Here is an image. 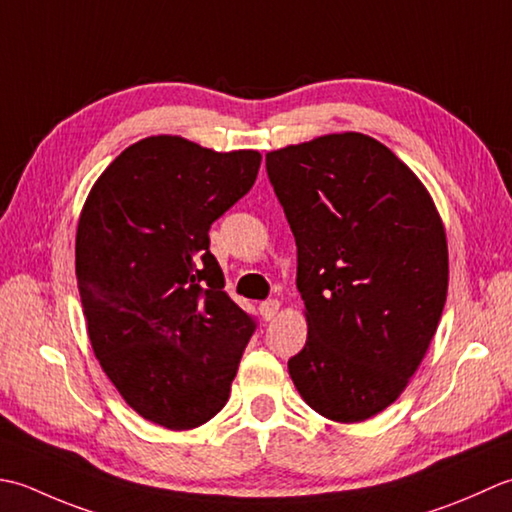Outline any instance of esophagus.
Listing matches in <instances>:
<instances>
[{"instance_id": "esophagus-1", "label": "esophagus", "mask_w": 512, "mask_h": 512, "mask_svg": "<svg viewBox=\"0 0 512 512\" xmlns=\"http://www.w3.org/2000/svg\"><path fill=\"white\" fill-rule=\"evenodd\" d=\"M260 316H263L265 320H271V318H276V314L280 311V302L278 300H265V302H260Z\"/></svg>"}]
</instances>
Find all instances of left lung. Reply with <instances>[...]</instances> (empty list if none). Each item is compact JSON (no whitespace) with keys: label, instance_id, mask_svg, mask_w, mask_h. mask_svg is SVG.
Wrapping results in <instances>:
<instances>
[{"label":"left lung","instance_id":"1","mask_svg":"<svg viewBox=\"0 0 512 512\" xmlns=\"http://www.w3.org/2000/svg\"><path fill=\"white\" fill-rule=\"evenodd\" d=\"M265 163L305 300L307 342L289 375L322 417L364 422L400 398L440 325L444 223L409 165L367 134H325Z\"/></svg>","mask_w":512,"mask_h":512}]
</instances>
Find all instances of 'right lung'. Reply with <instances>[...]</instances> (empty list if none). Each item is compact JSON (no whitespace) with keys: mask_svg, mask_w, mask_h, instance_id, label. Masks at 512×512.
I'll return each instance as SVG.
<instances>
[{"mask_svg":"<svg viewBox=\"0 0 512 512\" xmlns=\"http://www.w3.org/2000/svg\"><path fill=\"white\" fill-rule=\"evenodd\" d=\"M260 159L159 134L125 148L83 203L75 271L92 351L125 404L170 431L223 409L256 329L223 291L210 227Z\"/></svg>","mask_w":512,"mask_h":512,"instance_id":"add662e5","label":"right lung"}]
</instances>
